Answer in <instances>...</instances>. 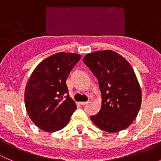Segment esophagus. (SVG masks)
Instances as JSON below:
<instances>
[{"instance_id":"esophagus-1","label":"esophagus","mask_w":161,"mask_h":161,"mask_svg":"<svg viewBox=\"0 0 161 161\" xmlns=\"http://www.w3.org/2000/svg\"><path fill=\"white\" fill-rule=\"evenodd\" d=\"M91 101H92V98H89V100H88V101H86V102H80V104L81 105H82V106H83V105H86V104H88V103H91Z\"/></svg>"}]
</instances>
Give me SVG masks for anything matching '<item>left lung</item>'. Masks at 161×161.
<instances>
[{
	"instance_id": "obj_1",
	"label": "left lung",
	"mask_w": 161,
	"mask_h": 161,
	"mask_svg": "<svg viewBox=\"0 0 161 161\" xmlns=\"http://www.w3.org/2000/svg\"><path fill=\"white\" fill-rule=\"evenodd\" d=\"M83 62L98 80L102 105L92 122L102 130L117 132L136 119L142 102V92L131 64L111 50L87 53Z\"/></svg>"
}]
</instances>
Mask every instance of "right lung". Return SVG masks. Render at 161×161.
Wrapping results in <instances>:
<instances>
[{
	"label": "right lung",
	"instance_id": "right-lung-1",
	"mask_svg": "<svg viewBox=\"0 0 161 161\" xmlns=\"http://www.w3.org/2000/svg\"><path fill=\"white\" fill-rule=\"evenodd\" d=\"M81 56L60 52L48 57L31 74L25 90V105L32 122L53 132L65 127L76 109L66 79Z\"/></svg>",
	"mask_w": 161,
	"mask_h": 161
}]
</instances>
